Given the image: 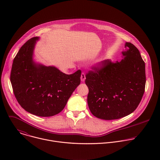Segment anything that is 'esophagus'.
Wrapping results in <instances>:
<instances>
[{
	"instance_id": "34e87169",
	"label": "esophagus",
	"mask_w": 160,
	"mask_h": 160,
	"mask_svg": "<svg viewBox=\"0 0 160 160\" xmlns=\"http://www.w3.org/2000/svg\"><path fill=\"white\" fill-rule=\"evenodd\" d=\"M80 79H81V81H82V82H84V81L85 80L86 78H85V73H82L81 74Z\"/></svg>"
}]
</instances>
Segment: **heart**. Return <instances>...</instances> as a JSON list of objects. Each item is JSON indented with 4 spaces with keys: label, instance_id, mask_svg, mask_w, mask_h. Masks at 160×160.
I'll return each instance as SVG.
<instances>
[{
    "label": "heart",
    "instance_id": "b5f03b06",
    "mask_svg": "<svg viewBox=\"0 0 160 160\" xmlns=\"http://www.w3.org/2000/svg\"><path fill=\"white\" fill-rule=\"evenodd\" d=\"M107 59H108V58H107V57H104V58H101V59L98 62V64H97L98 66V67L102 66L105 63V62L106 61Z\"/></svg>",
    "mask_w": 160,
    "mask_h": 160
}]
</instances>
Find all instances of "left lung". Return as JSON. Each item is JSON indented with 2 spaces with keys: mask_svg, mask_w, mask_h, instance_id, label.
<instances>
[{
  "mask_svg": "<svg viewBox=\"0 0 160 160\" xmlns=\"http://www.w3.org/2000/svg\"><path fill=\"white\" fill-rule=\"evenodd\" d=\"M120 62L106 60L101 68L86 75L87 103L96 117L115 120L133 112L139 104L146 85L145 62L139 51L126 42Z\"/></svg>",
  "mask_w": 160,
  "mask_h": 160,
  "instance_id": "1",
  "label": "left lung"
}]
</instances>
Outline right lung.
Instances as JSON below:
<instances>
[{
  "label": "right lung",
  "mask_w": 160,
  "mask_h": 160,
  "mask_svg": "<svg viewBox=\"0 0 160 160\" xmlns=\"http://www.w3.org/2000/svg\"><path fill=\"white\" fill-rule=\"evenodd\" d=\"M38 37L28 40L13 60L11 82L21 106L34 115L48 117L57 115L80 83L81 71L71 75L54 66H45L33 59Z\"/></svg>",
  "instance_id": "add662e5"
}]
</instances>
